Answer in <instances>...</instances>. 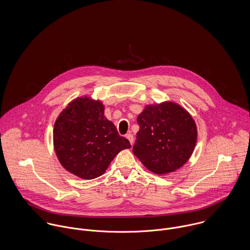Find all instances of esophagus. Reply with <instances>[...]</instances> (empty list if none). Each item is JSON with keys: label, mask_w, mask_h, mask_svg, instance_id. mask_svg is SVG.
<instances>
[{"label": "esophagus", "mask_w": 250, "mask_h": 250, "mask_svg": "<svg viewBox=\"0 0 250 250\" xmlns=\"http://www.w3.org/2000/svg\"><path fill=\"white\" fill-rule=\"evenodd\" d=\"M126 138L128 139V141L130 142L131 145H133V143H134V136H133L131 133H129V134L126 136Z\"/></svg>", "instance_id": "esophagus-1"}]
</instances>
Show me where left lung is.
Here are the masks:
<instances>
[{
	"mask_svg": "<svg viewBox=\"0 0 250 250\" xmlns=\"http://www.w3.org/2000/svg\"><path fill=\"white\" fill-rule=\"evenodd\" d=\"M137 121L140 130L133 153L151 172H174L189 160L197 142V127L185 107L171 101L146 105Z\"/></svg>",
	"mask_w": 250,
	"mask_h": 250,
	"instance_id": "left-lung-1",
	"label": "left lung"
}]
</instances>
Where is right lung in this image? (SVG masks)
<instances>
[{
  "mask_svg": "<svg viewBox=\"0 0 250 250\" xmlns=\"http://www.w3.org/2000/svg\"><path fill=\"white\" fill-rule=\"evenodd\" d=\"M104 111L100 100L83 95L69 102L56 119V156L65 170L79 178L91 180L103 175L120 151L131 148Z\"/></svg>",
  "mask_w": 250,
  "mask_h": 250,
  "instance_id": "add662e5",
  "label": "right lung"
}]
</instances>
